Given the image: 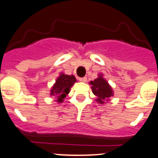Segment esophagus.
<instances>
[{"instance_id": "esophagus-1", "label": "esophagus", "mask_w": 158, "mask_h": 158, "mask_svg": "<svg viewBox=\"0 0 158 158\" xmlns=\"http://www.w3.org/2000/svg\"><path fill=\"white\" fill-rule=\"evenodd\" d=\"M79 80L82 82H86V77H82V78H79Z\"/></svg>"}]
</instances>
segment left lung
<instances>
[{"label": "left lung", "instance_id": "left-lung-1", "mask_svg": "<svg viewBox=\"0 0 158 158\" xmlns=\"http://www.w3.org/2000/svg\"><path fill=\"white\" fill-rule=\"evenodd\" d=\"M89 84L91 85L92 92L97 97L96 102L99 104H104L109 101V98L113 96V89L107 81L104 79L102 74L98 75V78L90 81Z\"/></svg>", "mask_w": 158, "mask_h": 158}]
</instances>
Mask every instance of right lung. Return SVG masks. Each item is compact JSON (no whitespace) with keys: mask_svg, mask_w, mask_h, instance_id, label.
<instances>
[{"mask_svg":"<svg viewBox=\"0 0 158 158\" xmlns=\"http://www.w3.org/2000/svg\"><path fill=\"white\" fill-rule=\"evenodd\" d=\"M76 82V77L72 75L69 76L64 73H60L51 89L50 95L56 98V101L58 103L63 102L64 99L69 94L71 88Z\"/></svg>","mask_w":158,"mask_h":158,"instance_id":"add662e5","label":"right lung"}]
</instances>
